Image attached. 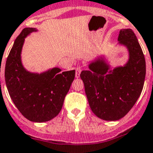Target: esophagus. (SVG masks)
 Returning a JSON list of instances; mask_svg holds the SVG:
<instances>
[{
	"mask_svg": "<svg viewBox=\"0 0 153 153\" xmlns=\"http://www.w3.org/2000/svg\"><path fill=\"white\" fill-rule=\"evenodd\" d=\"M82 71V65H79L76 66V78H79V75H80V73H81Z\"/></svg>",
	"mask_w": 153,
	"mask_h": 153,
	"instance_id": "34e87169",
	"label": "esophagus"
}]
</instances>
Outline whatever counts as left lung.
I'll return each instance as SVG.
<instances>
[{
    "mask_svg": "<svg viewBox=\"0 0 153 153\" xmlns=\"http://www.w3.org/2000/svg\"><path fill=\"white\" fill-rule=\"evenodd\" d=\"M118 40L129 52L126 65L110 69L101 58L80 74L92 112L104 120H118L127 115L139 98L146 78V59L133 30H121Z\"/></svg>",
    "mask_w": 153,
    "mask_h": 153,
    "instance_id": "1",
    "label": "left lung"
}]
</instances>
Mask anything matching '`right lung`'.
Listing matches in <instances>:
<instances>
[{
	"instance_id": "add662e5",
	"label": "right lung",
	"mask_w": 153,
	"mask_h": 153,
	"mask_svg": "<svg viewBox=\"0 0 153 153\" xmlns=\"http://www.w3.org/2000/svg\"><path fill=\"white\" fill-rule=\"evenodd\" d=\"M36 31L35 28H25L16 39L6 61L4 76L11 100L22 116L42 123L60 113L75 70L61 72L55 67L40 74L27 71L22 64L21 52L25 38Z\"/></svg>"
}]
</instances>
